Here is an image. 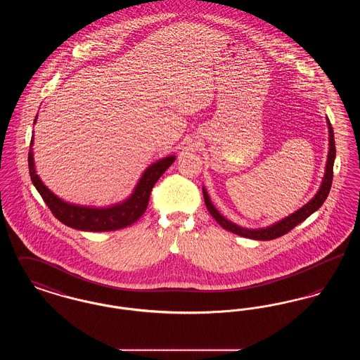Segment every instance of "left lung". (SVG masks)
<instances>
[{
  "label": "left lung",
  "instance_id": "obj_1",
  "mask_svg": "<svg viewBox=\"0 0 360 360\" xmlns=\"http://www.w3.org/2000/svg\"><path fill=\"white\" fill-rule=\"evenodd\" d=\"M328 124V132H329V151H328V159H326V172H324V178L321 181L320 188L317 190V193L314 194V197L309 201L308 204L300 207L298 210H295L294 213L289 214L288 217L271 224L266 228H257V229H251V228H244L240 226L238 224L232 223L229 220H226L223 214L214 207L210 201V197L207 194L205 188H202L204 193V200H205V205L209 210V213L213 216V219L223 226L224 229L236 233L243 238H248V239L254 240H273L286 235L289 231H291L294 226H297L298 224L302 223L304 220H307L311 213H314L319 207L324 204V201L329 194V190L332 186V179H333V163H335V158H336V148H335V136H333V129L332 125L329 122V119H326Z\"/></svg>",
  "mask_w": 360,
  "mask_h": 360
}]
</instances>
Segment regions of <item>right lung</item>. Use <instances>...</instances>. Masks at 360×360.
I'll return each instance as SVG.
<instances>
[{
	"label": "right lung",
	"instance_id": "right-lung-1",
	"mask_svg": "<svg viewBox=\"0 0 360 360\" xmlns=\"http://www.w3.org/2000/svg\"><path fill=\"white\" fill-rule=\"evenodd\" d=\"M36 120H37V116L34 119V122ZM32 147H34V136L31 140V150L28 153V167H30V175L34 188L39 191L44 202L50 207L52 214L60 223L68 225L70 228H74L78 231H87V232L117 231L137 221L147 209L150 194L156 181L175 160V155H170L150 165L141 174L132 194L122 202L105 206V207H94V206L70 204L63 201L62 198H59L56 194H53L51 190L43 184L40 176L36 174Z\"/></svg>",
	"mask_w": 360,
	"mask_h": 360
}]
</instances>
